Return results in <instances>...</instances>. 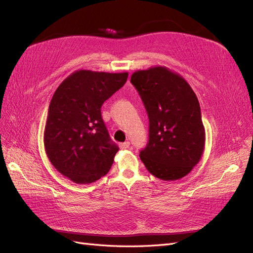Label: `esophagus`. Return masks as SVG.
Returning <instances> with one entry per match:
<instances>
[{
	"label": "esophagus",
	"mask_w": 253,
	"mask_h": 253,
	"mask_svg": "<svg viewBox=\"0 0 253 253\" xmlns=\"http://www.w3.org/2000/svg\"><path fill=\"white\" fill-rule=\"evenodd\" d=\"M128 147H129V142H128V141L119 143V148H120L121 150H126V149H127Z\"/></svg>",
	"instance_id": "esophagus-1"
}]
</instances>
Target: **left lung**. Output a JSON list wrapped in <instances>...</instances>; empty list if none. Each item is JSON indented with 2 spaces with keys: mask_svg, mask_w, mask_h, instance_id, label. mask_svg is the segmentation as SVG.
Masks as SVG:
<instances>
[{
  "mask_svg": "<svg viewBox=\"0 0 253 253\" xmlns=\"http://www.w3.org/2000/svg\"><path fill=\"white\" fill-rule=\"evenodd\" d=\"M131 82L147 110L149 142L140 151L147 170L162 180L192 171L205 150V126L198 99L189 83L165 66L137 71Z\"/></svg>",
  "mask_w": 253,
  "mask_h": 253,
  "instance_id": "1",
  "label": "left lung"
}]
</instances>
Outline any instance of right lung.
Returning a JSON list of instances; mask_svg holds the SVG:
<instances>
[{"label": "right lung", "instance_id": "right-lung-1", "mask_svg": "<svg viewBox=\"0 0 253 253\" xmlns=\"http://www.w3.org/2000/svg\"><path fill=\"white\" fill-rule=\"evenodd\" d=\"M127 73L76 71L53 94L44 129L51 165L76 183L100 179L119 148L101 117L103 102L125 85Z\"/></svg>", "mask_w": 253, "mask_h": 253}]
</instances>
